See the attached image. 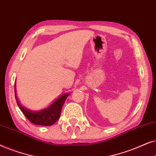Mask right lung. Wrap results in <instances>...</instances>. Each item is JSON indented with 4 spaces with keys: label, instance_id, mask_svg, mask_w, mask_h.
Here are the masks:
<instances>
[{
    "label": "right lung",
    "instance_id": "1",
    "mask_svg": "<svg viewBox=\"0 0 156 156\" xmlns=\"http://www.w3.org/2000/svg\"><path fill=\"white\" fill-rule=\"evenodd\" d=\"M16 83H15V96H16V102L19 108L24 114L25 117L34 124L40 126H52L58 121L61 114L62 108L65 104V101L67 99L69 94H65L59 97L52 104H51L48 108L39 112H33L26 108L22 106V104L18 101V97L16 96Z\"/></svg>",
    "mask_w": 156,
    "mask_h": 156
}]
</instances>
